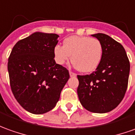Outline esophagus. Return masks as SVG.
<instances>
[{
    "label": "esophagus",
    "instance_id": "34e87169",
    "mask_svg": "<svg viewBox=\"0 0 135 135\" xmlns=\"http://www.w3.org/2000/svg\"><path fill=\"white\" fill-rule=\"evenodd\" d=\"M69 73H70V76H71V77L76 76V73H73V72H72V71H70Z\"/></svg>",
    "mask_w": 135,
    "mask_h": 135
}]
</instances>
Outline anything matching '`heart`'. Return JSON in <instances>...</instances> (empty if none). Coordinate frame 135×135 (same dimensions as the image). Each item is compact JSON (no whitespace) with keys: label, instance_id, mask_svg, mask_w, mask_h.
I'll list each match as a JSON object with an SVG mask.
<instances>
[{"label":"heart","instance_id":"heart-1","mask_svg":"<svg viewBox=\"0 0 135 135\" xmlns=\"http://www.w3.org/2000/svg\"><path fill=\"white\" fill-rule=\"evenodd\" d=\"M54 55L59 65L65 64L71 56V62L79 71L89 73L96 69L101 63L103 46L95 38L71 36L64 40L63 46L56 45Z\"/></svg>","mask_w":135,"mask_h":135}]
</instances>
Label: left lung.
Segmentation results:
<instances>
[{
    "mask_svg": "<svg viewBox=\"0 0 135 135\" xmlns=\"http://www.w3.org/2000/svg\"><path fill=\"white\" fill-rule=\"evenodd\" d=\"M103 46V56L96 70L78 75L77 93L81 105L95 113L110 112L118 107L128 87L130 63L123 45L104 34H93Z\"/></svg>",
    "mask_w": 135,
    "mask_h": 135,
    "instance_id": "left-lung-1",
    "label": "left lung"
}]
</instances>
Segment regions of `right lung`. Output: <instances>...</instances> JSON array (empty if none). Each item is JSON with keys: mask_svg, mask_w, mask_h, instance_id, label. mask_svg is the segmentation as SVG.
I'll list each match as a JSON object with an SVG mask.
<instances>
[{"mask_svg": "<svg viewBox=\"0 0 135 135\" xmlns=\"http://www.w3.org/2000/svg\"><path fill=\"white\" fill-rule=\"evenodd\" d=\"M59 35L36 32L19 40L8 60L10 87L21 107L33 114L55 107L69 79L66 68L56 64L54 49Z\"/></svg>", "mask_w": 135, "mask_h": 135, "instance_id": "1", "label": "right lung"}]
</instances>
